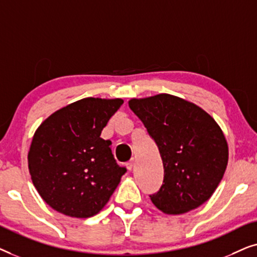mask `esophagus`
I'll list each match as a JSON object with an SVG mask.
<instances>
[{
    "mask_svg": "<svg viewBox=\"0 0 257 257\" xmlns=\"http://www.w3.org/2000/svg\"><path fill=\"white\" fill-rule=\"evenodd\" d=\"M133 167H135V159L130 160V161H127V163H126V168H127L128 171H131Z\"/></svg>",
    "mask_w": 257,
    "mask_h": 257,
    "instance_id": "esophagus-1",
    "label": "esophagus"
}]
</instances>
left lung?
I'll list each match as a JSON object with an SVG mask.
<instances>
[{"label": "left lung", "instance_id": "1", "mask_svg": "<svg viewBox=\"0 0 257 257\" xmlns=\"http://www.w3.org/2000/svg\"><path fill=\"white\" fill-rule=\"evenodd\" d=\"M128 106L159 149L164 184L151 201L165 214L179 215L205 203L222 180L228 144L205 110L168 93L132 98Z\"/></svg>", "mask_w": 257, "mask_h": 257}]
</instances>
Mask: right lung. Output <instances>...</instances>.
I'll return each instance as SVG.
<instances>
[{
    "label": "right lung",
    "instance_id": "right-lung-1",
    "mask_svg": "<svg viewBox=\"0 0 257 257\" xmlns=\"http://www.w3.org/2000/svg\"><path fill=\"white\" fill-rule=\"evenodd\" d=\"M124 100L83 98L38 126L28 153L31 181L58 213L85 219L108 202L125 174L100 133Z\"/></svg>",
    "mask_w": 257,
    "mask_h": 257
}]
</instances>
